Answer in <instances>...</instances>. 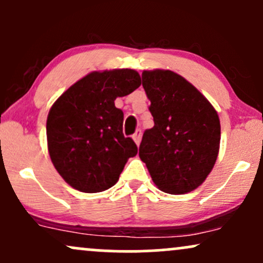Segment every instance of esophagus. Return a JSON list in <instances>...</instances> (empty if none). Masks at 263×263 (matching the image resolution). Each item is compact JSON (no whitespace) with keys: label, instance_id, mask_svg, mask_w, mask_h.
Returning <instances> with one entry per match:
<instances>
[{"label":"esophagus","instance_id":"esophagus-1","mask_svg":"<svg viewBox=\"0 0 263 263\" xmlns=\"http://www.w3.org/2000/svg\"><path fill=\"white\" fill-rule=\"evenodd\" d=\"M141 137H142V132H141V129H137V131L135 132L134 134V136H132V138H134V141L136 142V144H140V142H141Z\"/></svg>","mask_w":263,"mask_h":263}]
</instances>
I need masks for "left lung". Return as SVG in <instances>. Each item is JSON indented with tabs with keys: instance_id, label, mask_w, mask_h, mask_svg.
<instances>
[{
	"instance_id": "1",
	"label": "left lung",
	"mask_w": 263,
	"mask_h": 263,
	"mask_svg": "<svg viewBox=\"0 0 263 263\" xmlns=\"http://www.w3.org/2000/svg\"><path fill=\"white\" fill-rule=\"evenodd\" d=\"M142 85L155 126L142 137L141 161L162 192H193L206 179L218 158V112L197 87L172 70H144Z\"/></svg>"
}]
</instances>
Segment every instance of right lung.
<instances>
[{
    "label": "right lung",
    "instance_id": "1",
    "mask_svg": "<svg viewBox=\"0 0 263 263\" xmlns=\"http://www.w3.org/2000/svg\"><path fill=\"white\" fill-rule=\"evenodd\" d=\"M140 85L141 77L134 69L92 71L50 107L48 152L55 170L74 189L99 193L111 188L128 158L137 155L134 140L122 134L123 112L115 100Z\"/></svg>",
    "mask_w": 263,
    "mask_h": 263
}]
</instances>
